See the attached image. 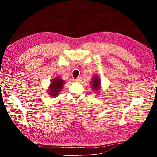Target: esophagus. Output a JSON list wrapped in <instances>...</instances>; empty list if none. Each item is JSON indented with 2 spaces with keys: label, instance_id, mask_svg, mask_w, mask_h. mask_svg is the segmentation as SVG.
Here are the masks:
<instances>
[{
  "label": "esophagus",
  "instance_id": "34e87169",
  "mask_svg": "<svg viewBox=\"0 0 157 157\" xmlns=\"http://www.w3.org/2000/svg\"><path fill=\"white\" fill-rule=\"evenodd\" d=\"M81 76H78V77L75 79V81H76V82H79V81H81Z\"/></svg>",
  "mask_w": 157,
  "mask_h": 157
}]
</instances>
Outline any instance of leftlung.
<instances>
[{"label":"left lung","instance_id":"1","mask_svg":"<svg viewBox=\"0 0 157 157\" xmlns=\"http://www.w3.org/2000/svg\"><path fill=\"white\" fill-rule=\"evenodd\" d=\"M92 89L95 91L97 90H99L100 88V85H101V81L100 79L98 78V76H95V77H94L92 79Z\"/></svg>","mask_w":157,"mask_h":157}]
</instances>
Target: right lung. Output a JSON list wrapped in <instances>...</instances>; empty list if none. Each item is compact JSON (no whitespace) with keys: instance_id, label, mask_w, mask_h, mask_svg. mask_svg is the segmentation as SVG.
Returning <instances> with one entry per match:
<instances>
[{"instance_id":"1","label":"right lung","mask_w":157,"mask_h":157,"mask_svg":"<svg viewBox=\"0 0 157 157\" xmlns=\"http://www.w3.org/2000/svg\"><path fill=\"white\" fill-rule=\"evenodd\" d=\"M64 83L65 81L60 78L56 77L54 78L52 81L50 86H49L48 90L49 95L53 96L52 97H56L59 92L61 91Z\"/></svg>"}]
</instances>
